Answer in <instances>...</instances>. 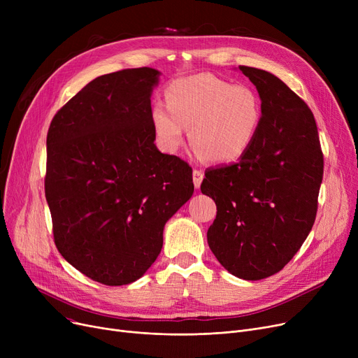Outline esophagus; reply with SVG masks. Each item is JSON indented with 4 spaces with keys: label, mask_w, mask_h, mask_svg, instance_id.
Here are the masks:
<instances>
[{
    "label": "esophagus",
    "mask_w": 358,
    "mask_h": 358,
    "mask_svg": "<svg viewBox=\"0 0 358 358\" xmlns=\"http://www.w3.org/2000/svg\"><path fill=\"white\" fill-rule=\"evenodd\" d=\"M204 178V173L201 171V169H194L193 171V182H194V187L196 189H200V184Z\"/></svg>",
    "instance_id": "esophagus-1"
}]
</instances>
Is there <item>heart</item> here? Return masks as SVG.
Instances as JSON below:
<instances>
[{
    "label": "heart",
    "mask_w": 358,
    "mask_h": 358,
    "mask_svg": "<svg viewBox=\"0 0 358 358\" xmlns=\"http://www.w3.org/2000/svg\"><path fill=\"white\" fill-rule=\"evenodd\" d=\"M166 106L155 103L150 122L158 143L174 152L189 129L196 155L213 164L245 157L264 117L259 94L250 85H234L212 73L174 80L165 90Z\"/></svg>",
    "instance_id": "1"
}]
</instances>
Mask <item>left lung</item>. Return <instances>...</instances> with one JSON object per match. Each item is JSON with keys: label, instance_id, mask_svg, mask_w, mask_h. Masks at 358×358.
Returning <instances> with one entry per match:
<instances>
[{"label": "left lung", "instance_id": "1", "mask_svg": "<svg viewBox=\"0 0 358 358\" xmlns=\"http://www.w3.org/2000/svg\"><path fill=\"white\" fill-rule=\"evenodd\" d=\"M264 106L258 136L238 162L210 168L200 185L217 213L208 242L243 280L278 273L308 238L317 210L324 155L313 113L275 75L239 66Z\"/></svg>", "mask_w": 358, "mask_h": 358}]
</instances>
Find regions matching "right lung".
I'll use <instances>...</instances> for the list:
<instances>
[{"instance_id": "obj_1", "label": "right lung", "mask_w": 358, "mask_h": 358, "mask_svg": "<svg viewBox=\"0 0 358 358\" xmlns=\"http://www.w3.org/2000/svg\"><path fill=\"white\" fill-rule=\"evenodd\" d=\"M159 72L134 68L92 80L48 130L45 194L55 245L106 286L141 278L162 248L166 220L193 196V169L161 154L150 122Z\"/></svg>"}]
</instances>
